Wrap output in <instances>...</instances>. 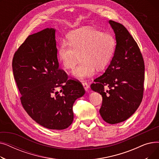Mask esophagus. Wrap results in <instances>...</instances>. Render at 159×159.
I'll return each instance as SVG.
<instances>
[{
    "label": "esophagus",
    "instance_id": "obj_1",
    "mask_svg": "<svg viewBox=\"0 0 159 159\" xmlns=\"http://www.w3.org/2000/svg\"><path fill=\"white\" fill-rule=\"evenodd\" d=\"M82 86H83V87H84V89H85V91H88V89H89V85L87 84L86 82H83L82 83Z\"/></svg>",
    "mask_w": 159,
    "mask_h": 159
}]
</instances>
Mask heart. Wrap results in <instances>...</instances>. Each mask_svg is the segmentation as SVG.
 <instances>
[{
  "instance_id": "obj_1",
  "label": "heart",
  "mask_w": 159,
  "mask_h": 159,
  "mask_svg": "<svg viewBox=\"0 0 159 159\" xmlns=\"http://www.w3.org/2000/svg\"><path fill=\"white\" fill-rule=\"evenodd\" d=\"M116 47L114 37L90 27H82L71 31L68 41L62 40L58 48V59L66 70L76 66L78 56L80 64L72 75L78 79L95 75L96 68L104 69L110 62Z\"/></svg>"
}]
</instances>
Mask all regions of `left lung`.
<instances>
[{"mask_svg": "<svg viewBox=\"0 0 159 159\" xmlns=\"http://www.w3.org/2000/svg\"><path fill=\"white\" fill-rule=\"evenodd\" d=\"M109 24L115 34L114 55L105 73L95 79L91 89L102 97L99 112L103 120L115 124L127 120L140 106L145 68L140 49L127 29L113 20H109Z\"/></svg>", "mask_w": 159, "mask_h": 159, "instance_id": "8db88e82", "label": "left lung"}]
</instances>
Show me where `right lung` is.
Masks as SVG:
<instances>
[{
	"label": "right lung",
	"mask_w": 159,
	"mask_h": 159,
	"mask_svg": "<svg viewBox=\"0 0 159 159\" xmlns=\"http://www.w3.org/2000/svg\"><path fill=\"white\" fill-rule=\"evenodd\" d=\"M58 66L54 28L29 35L12 62L24 110L42 126L61 130L72 124L73 104L85 90L80 82L68 80ZM57 87L61 88V94Z\"/></svg>",
	"instance_id": "obj_1"
}]
</instances>
